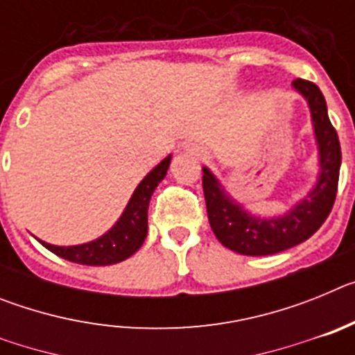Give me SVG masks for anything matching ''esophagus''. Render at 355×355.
I'll list each match as a JSON object with an SVG mask.
<instances>
[{"label": "esophagus", "mask_w": 355, "mask_h": 355, "mask_svg": "<svg viewBox=\"0 0 355 355\" xmlns=\"http://www.w3.org/2000/svg\"><path fill=\"white\" fill-rule=\"evenodd\" d=\"M184 150H187L188 155L200 156V149L196 146V144H187V146H184Z\"/></svg>", "instance_id": "obj_1"}]
</instances>
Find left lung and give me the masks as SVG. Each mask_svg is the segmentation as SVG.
<instances>
[{"label":"left lung","mask_w":355,"mask_h":355,"mask_svg":"<svg viewBox=\"0 0 355 355\" xmlns=\"http://www.w3.org/2000/svg\"><path fill=\"white\" fill-rule=\"evenodd\" d=\"M291 89L309 106L318 147V175L306 197L283 215H254L233 199L208 167H202V188L213 233L222 245L243 256L277 254L306 241L324 224L336 199L341 147L336 130L329 121L324 94L315 83L300 78L291 83Z\"/></svg>","instance_id":"left-lung-1"}]
</instances>
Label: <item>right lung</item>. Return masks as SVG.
Returning <instances> with one entry per match:
<instances>
[{
	"instance_id": "obj_1",
	"label": "right lung",
	"mask_w": 355,
	"mask_h": 355,
	"mask_svg": "<svg viewBox=\"0 0 355 355\" xmlns=\"http://www.w3.org/2000/svg\"><path fill=\"white\" fill-rule=\"evenodd\" d=\"M172 155L163 158L149 174L135 188L133 196L128 200L126 208L119 216L112 227L101 234L99 238L80 245H51L48 241H42L44 247L51 250L53 254L67 259V261L78 263V265L89 266H106L115 265L130 256H133L142 247L147 236V208L153 192L156 190L159 181L167 175L168 165H171Z\"/></svg>"
}]
</instances>
